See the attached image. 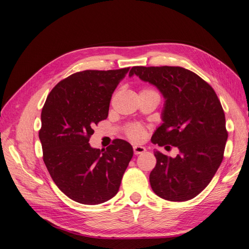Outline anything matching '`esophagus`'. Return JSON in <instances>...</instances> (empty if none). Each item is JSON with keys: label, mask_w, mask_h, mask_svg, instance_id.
Returning a JSON list of instances; mask_svg holds the SVG:
<instances>
[{"label": "esophagus", "mask_w": 249, "mask_h": 249, "mask_svg": "<svg viewBox=\"0 0 249 249\" xmlns=\"http://www.w3.org/2000/svg\"><path fill=\"white\" fill-rule=\"evenodd\" d=\"M133 149H134L135 155H141V154H144L146 152V148L144 146H141V145H134Z\"/></svg>", "instance_id": "obj_1"}]
</instances>
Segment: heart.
<instances>
[{
	"mask_svg": "<svg viewBox=\"0 0 249 249\" xmlns=\"http://www.w3.org/2000/svg\"><path fill=\"white\" fill-rule=\"evenodd\" d=\"M127 135H129V137L133 140H140L142 139L143 135H144V130H143V127L138 125V124H134L129 126V129H127Z\"/></svg>",
	"mask_w": 249,
	"mask_h": 249,
	"instance_id": "1",
	"label": "heart"
}]
</instances>
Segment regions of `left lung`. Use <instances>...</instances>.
<instances>
[{
    "label": "left lung",
    "mask_w": 249,
    "mask_h": 249,
    "mask_svg": "<svg viewBox=\"0 0 249 249\" xmlns=\"http://www.w3.org/2000/svg\"><path fill=\"white\" fill-rule=\"evenodd\" d=\"M137 76L164 97L162 124L152 142L177 146L176 158L155 152L149 175L153 191L163 199L186 201L209 185L223 159L228 132L221 104L207 82L179 66H134Z\"/></svg>",
    "instance_id": "8db88e82"
}]
</instances>
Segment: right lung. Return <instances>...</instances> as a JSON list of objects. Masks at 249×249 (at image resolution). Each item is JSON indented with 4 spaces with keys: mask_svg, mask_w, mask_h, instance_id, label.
<instances>
[{
    "mask_svg": "<svg viewBox=\"0 0 249 249\" xmlns=\"http://www.w3.org/2000/svg\"><path fill=\"white\" fill-rule=\"evenodd\" d=\"M129 71L73 73L52 89L42 108L44 164L59 189L83 205L114 197L133 157L132 145L123 139L102 150L89 144L93 126L108 117L112 93Z\"/></svg>",
    "mask_w": 249,
    "mask_h": 249,
    "instance_id": "1",
    "label": "right lung"
}]
</instances>
